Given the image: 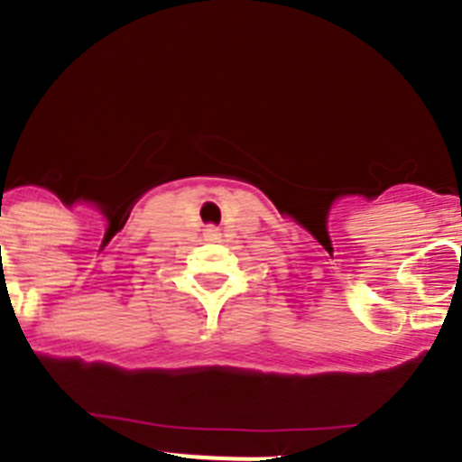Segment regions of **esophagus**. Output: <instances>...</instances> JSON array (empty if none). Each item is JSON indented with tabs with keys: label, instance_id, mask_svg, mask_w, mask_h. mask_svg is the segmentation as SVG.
<instances>
[{
	"label": "esophagus",
	"instance_id": "esophagus-1",
	"mask_svg": "<svg viewBox=\"0 0 462 462\" xmlns=\"http://www.w3.org/2000/svg\"><path fill=\"white\" fill-rule=\"evenodd\" d=\"M206 238L208 240H219V238H222V234H219L217 226H208L206 228Z\"/></svg>",
	"mask_w": 462,
	"mask_h": 462
}]
</instances>
